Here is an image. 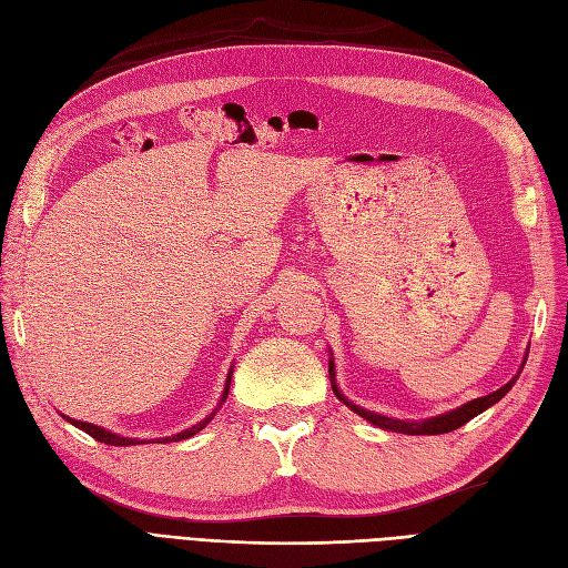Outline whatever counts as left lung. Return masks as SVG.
<instances>
[{"label":"left lung","instance_id":"8db88e82","mask_svg":"<svg viewBox=\"0 0 568 568\" xmlns=\"http://www.w3.org/2000/svg\"><path fill=\"white\" fill-rule=\"evenodd\" d=\"M526 357H528V353L524 355V363H521L519 372L514 374L511 379H509L503 388H497V390H493V393L484 395V398H476V400L464 403V405H459V407H455V409H450V412H443V415L426 417V419H422V422L386 417V415H379V412H372V409H365V407H359V405L351 403V400L346 398V395L341 393V388H338V384H336V365H334V355H332V351H329V379H332V388H334V393H336V398H338L343 405L351 407V409L355 412V415H359L363 419H367L369 424L384 428V432L407 434V436H436V434H448V432H455V428L464 426V424H467L469 419H474L476 415H480V412H486L488 407H493L497 400H503L505 395L509 393V388L514 386V382L519 379V374H521V369H524V365H526Z\"/></svg>","mask_w":568,"mask_h":568}]
</instances>
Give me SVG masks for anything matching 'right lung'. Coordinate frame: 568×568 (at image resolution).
Listing matches in <instances>:
<instances>
[{"label": "right lung", "mask_w": 568, "mask_h": 568, "mask_svg": "<svg viewBox=\"0 0 568 568\" xmlns=\"http://www.w3.org/2000/svg\"><path fill=\"white\" fill-rule=\"evenodd\" d=\"M232 372H234V365L230 367V372H227V382H225V388H222V395H220V403L215 405V409L211 412V415H205L201 422H196L194 426H189V428H184V432H180V434H173V436H165V438H128V436H120V434H113V432H109V428H101V426H97V424H90V422H78V419H71V417H65V415H61L65 422H71L73 426H78L80 432H84V434H90L92 438H97L99 443H106V445H140V443H178V440H184V438H192L194 434H199L201 428H205L209 426V422L217 415V409L225 405V400H227V395H230V384H232Z\"/></svg>", "instance_id": "add662e5"}]
</instances>
